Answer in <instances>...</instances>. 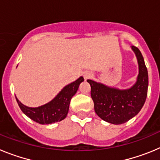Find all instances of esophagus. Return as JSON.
<instances>
[{
  "mask_svg": "<svg viewBox=\"0 0 160 160\" xmlns=\"http://www.w3.org/2000/svg\"><path fill=\"white\" fill-rule=\"evenodd\" d=\"M83 76H84L85 79H88L92 76V74H91V73H90V72H85L84 75Z\"/></svg>",
  "mask_w": 160,
  "mask_h": 160,
  "instance_id": "34e87169",
  "label": "esophagus"
}]
</instances>
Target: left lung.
<instances>
[{
  "instance_id": "8db88e82",
  "label": "left lung",
  "mask_w": 160,
  "mask_h": 160,
  "mask_svg": "<svg viewBox=\"0 0 160 160\" xmlns=\"http://www.w3.org/2000/svg\"><path fill=\"white\" fill-rule=\"evenodd\" d=\"M132 49L136 54L139 73L137 82L125 90L110 88L88 79L90 95L98 116L112 124H122L135 117L142 109L148 95V73L142 53L136 46Z\"/></svg>"
}]
</instances>
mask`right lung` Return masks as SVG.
Wrapping results in <instances>:
<instances>
[{"label": "right lung", "mask_w": 160, "mask_h": 160, "mask_svg": "<svg viewBox=\"0 0 160 160\" xmlns=\"http://www.w3.org/2000/svg\"><path fill=\"white\" fill-rule=\"evenodd\" d=\"M84 81L80 77L75 82L67 85L60 93L47 104L39 107H28L23 105L16 98L22 112L29 118L40 124H50L64 119L68 114L72 97L77 92L79 85Z\"/></svg>", "instance_id": "right-lung-1"}]
</instances>
